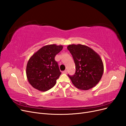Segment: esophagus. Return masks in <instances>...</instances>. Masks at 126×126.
I'll return each instance as SVG.
<instances>
[{
	"label": "esophagus",
	"mask_w": 126,
	"mask_h": 126,
	"mask_svg": "<svg viewBox=\"0 0 126 126\" xmlns=\"http://www.w3.org/2000/svg\"><path fill=\"white\" fill-rule=\"evenodd\" d=\"M62 73L64 74H66L67 73V70H64V71H63L62 72Z\"/></svg>",
	"instance_id": "34e87169"
}]
</instances>
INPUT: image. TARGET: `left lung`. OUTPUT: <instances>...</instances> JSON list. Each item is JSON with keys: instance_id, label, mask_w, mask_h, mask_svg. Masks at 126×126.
Listing matches in <instances>:
<instances>
[{"instance_id": "8db88e82", "label": "left lung", "mask_w": 126, "mask_h": 126, "mask_svg": "<svg viewBox=\"0 0 126 126\" xmlns=\"http://www.w3.org/2000/svg\"><path fill=\"white\" fill-rule=\"evenodd\" d=\"M67 49L76 65L75 75H68L72 83L80 90L92 88L100 81L104 72V64L100 56L93 49L81 44L69 45Z\"/></svg>"}]
</instances>
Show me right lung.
I'll return each instance as SVG.
<instances>
[{
  "label": "right lung",
  "instance_id": "obj_1",
  "mask_svg": "<svg viewBox=\"0 0 126 126\" xmlns=\"http://www.w3.org/2000/svg\"><path fill=\"white\" fill-rule=\"evenodd\" d=\"M63 48L62 45L45 46L29 58L27 64L26 75L34 88L46 91L55 85L61 72L55 57Z\"/></svg>",
  "mask_w": 126,
  "mask_h": 126
}]
</instances>
